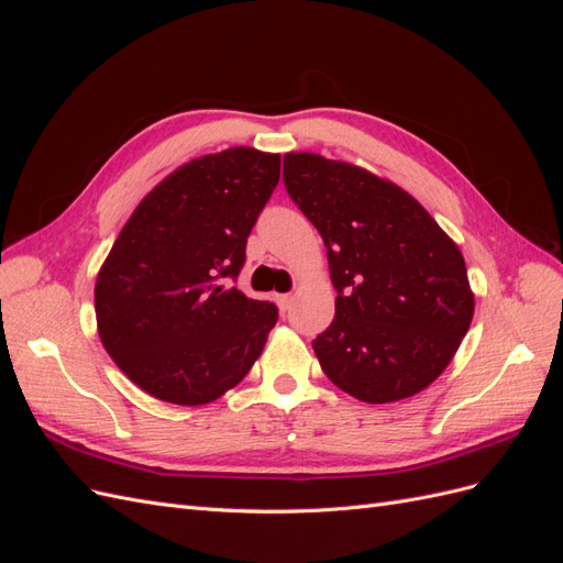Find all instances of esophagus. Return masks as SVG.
I'll use <instances>...</instances> for the list:
<instances>
[{
  "label": "esophagus",
  "mask_w": 563,
  "mask_h": 563,
  "mask_svg": "<svg viewBox=\"0 0 563 563\" xmlns=\"http://www.w3.org/2000/svg\"><path fill=\"white\" fill-rule=\"evenodd\" d=\"M277 305H279V310H288L294 305V296L291 294H282V296H277Z\"/></svg>",
  "instance_id": "34e87169"
}]
</instances>
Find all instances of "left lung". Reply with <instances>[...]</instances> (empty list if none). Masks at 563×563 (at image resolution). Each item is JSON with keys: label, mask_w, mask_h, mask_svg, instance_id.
<instances>
[{"label": "left lung", "mask_w": 563, "mask_h": 563, "mask_svg": "<svg viewBox=\"0 0 563 563\" xmlns=\"http://www.w3.org/2000/svg\"><path fill=\"white\" fill-rule=\"evenodd\" d=\"M284 183L329 251L335 317L312 343L329 380L366 404L430 387L474 317L457 244L404 187L356 164L288 152Z\"/></svg>", "instance_id": "8db88e82"}]
</instances>
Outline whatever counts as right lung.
<instances>
[{"mask_svg":"<svg viewBox=\"0 0 563 563\" xmlns=\"http://www.w3.org/2000/svg\"><path fill=\"white\" fill-rule=\"evenodd\" d=\"M282 157L228 147L185 162L141 199L96 277L100 343L150 397L203 406L244 380L277 308L225 286L279 183Z\"/></svg>","mask_w":563,"mask_h":563,"instance_id":"right-lung-1","label":"right lung"}]
</instances>
